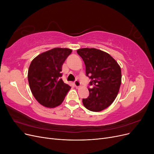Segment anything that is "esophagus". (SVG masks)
<instances>
[{
	"label": "esophagus",
	"mask_w": 154,
	"mask_h": 154,
	"mask_svg": "<svg viewBox=\"0 0 154 154\" xmlns=\"http://www.w3.org/2000/svg\"><path fill=\"white\" fill-rule=\"evenodd\" d=\"M74 85H75V87H76V88H78V87H80V86H81V83H80V82H79V81H78V80H76L75 82H74Z\"/></svg>",
	"instance_id": "34e87169"
}]
</instances>
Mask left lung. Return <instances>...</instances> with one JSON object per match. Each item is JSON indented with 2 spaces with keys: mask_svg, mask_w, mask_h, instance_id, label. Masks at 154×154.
Instances as JSON below:
<instances>
[{
  "mask_svg": "<svg viewBox=\"0 0 154 154\" xmlns=\"http://www.w3.org/2000/svg\"><path fill=\"white\" fill-rule=\"evenodd\" d=\"M85 65L86 75L91 81L89 96L83 99L86 109L100 112L109 106L117 96L122 83V70L118 62L103 51L95 48L77 50Z\"/></svg>",
  "mask_w": 154,
  "mask_h": 154,
  "instance_id": "8db88e82",
  "label": "left lung"
}]
</instances>
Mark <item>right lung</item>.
I'll return each instance as SVG.
<instances>
[{"label":"right lung","instance_id":"1","mask_svg":"<svg viewBox=\"0 0 154 154\" xmlns=\"http://www.w3.org/2000/svg\"><path fill=\"white\" fill-rule=\"evenodd\" d=\"M71 53L68 48H54L32 60L27 74L29 85L42 105L48 108L60 105L71 88L60 78L62 65Z\"/></svg>","mask_w":154,"mask_h":154}]
</instances>
